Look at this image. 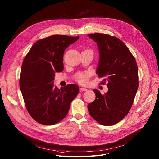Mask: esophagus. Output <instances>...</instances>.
Returning <instances> with one entry per match:
<instances>
[{
    "label": "esophagus",
    "instance_id": "esophagus-1",
    "mask_svg": "<svg viewBox=\"0 0 159 159\" xmlns=\"http://www.w3.org/2000/svg\"><path fill=\"white\" fill-rule=\"evenodd\" d=\"M80 91H85V90H87V89H86V88H85V87H80Z\"/></svg>",
    "mask_w": 159,
    "mask_h": 159
}]
</instances>
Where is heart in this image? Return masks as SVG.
Listing matches in <instances>:
<instances>
[{"instance_id":"1","label":"heart","mask_w":159,"mask_h":159,"mask_svg":"<svg viewBox=\"0 0 159 159\" xmlns=\"http://www.w3.org/2000/svg\"><path fill=\"white\" fill-rule=\"evenodd\" d=\"M89 74L87 72H79L75 75L76 80L80 84H85L89 80Z\"/></svg>"}]
</instances>
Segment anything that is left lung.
Listing matches in <instances>:
<instances>
[{
	"label": "left lung",
	"instance_id": "1",
	"mask_svg": "<svg viewBox=\"0 0 159 159\" xmlns=\"http://www.w3.org/2000/svg\"><path fill=\"white\" fill-rule=\"evenodd\" d=\"M97 43L99 61L96 73L107 82V93L102 95L94 89L95 100L88 104L90 115L104 126L115 125L129 112L139 87L138 66L126 44L106 34H88Z\"/></svg>",
	"mask_w": 159,
	"mask_h": 159
}]
</instances>
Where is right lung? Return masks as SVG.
Masks as SVG:
<instances>
[{"label": "right lung", "instance_id": "obj_1", "mask_svg": "<svg viewBox=\"0 0 159 159\" xmlns=\"http://www.w3.org/2000/svg\"><path fill=\"white\" fill-rule=\"evenodd\" d=\"M79 38L53 35L39 39L24 58L19 87L28 112L40 124L53 125L61 121L79 93L76 84L60 89L53 86L55 73L63 70L64 51Z\"/></svg>", "mask_w": 159, "mask_h": 159}]
</instances>
